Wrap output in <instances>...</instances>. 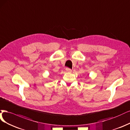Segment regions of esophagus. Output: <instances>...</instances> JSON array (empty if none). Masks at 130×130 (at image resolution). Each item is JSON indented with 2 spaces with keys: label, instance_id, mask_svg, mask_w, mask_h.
Masks as SVG:
<instances>
[{
  "label": "esophagus",
  "instance_id": "esophagus-1",
  "mask_svg": "<svg viewBox=\"0 0 130 130\" xmlns=\"http://www.w3.org/2000/svg\"><path fill=\"white\" fill-rule=\"evenodd\" d=\"M66 72H68V73H71V72H72V70H71L69 68H66Z\"/></svg>",
  "mask_w": 130,
  "mask_h": 130
}]
</instances>
